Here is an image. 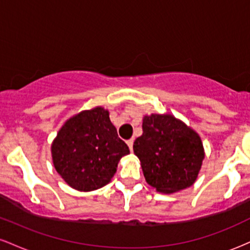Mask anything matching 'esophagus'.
<instances>
[{"label":"esophagus","instance_id":"obj_1","mask_svg":"<svg viewBox=\"0 0 250 250\" xmlns=\"http://www.w3.org/2000/svg\"><path fill=\"white\" fill-rule=\"evenodd\" d=\"M133 143H134L133 139L128 140V141H127V145H128V147H129V149H130V150H133Z\"/></svg>","mask_w":250,"mask_h":250}]
</instances>
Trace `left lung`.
<instances>
[{"label": "left lung", "instance_id": "left-lung-1", "mask_svg": "<svg viewBox=\"0 0 250 250\" xmlns=\"http://www.w3.org/2000/svg\"><path fill=\"white\" fill-rule=\"evenodd\" d=\"M142 129L133 149L148 185L163 194L193 186L205 160L200 135L171 114L145 115Z\"/></svg>", "mask_w": 250, "mask_h": 250}]
</instances>
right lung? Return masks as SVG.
I'll return each instance as SVG.
<instances>
[{
  "label": "right lung",
  "instance_id": "obj_1",
  "mask_svg": "<svg viewBox=\"0 0 250 250\" xmlns=\"http://www.w3.org/2000/svg\"><path fill=\"white\" fill-rule=\"evenodd\" d=\"M125 141L103 107L82 110L64 122L51 143L54 167L79 191H93L110 182L123 156Z\"/></svg>",
  "mask_w": 250,
  "mask_h": 250
}]
</instances>
